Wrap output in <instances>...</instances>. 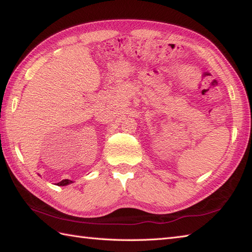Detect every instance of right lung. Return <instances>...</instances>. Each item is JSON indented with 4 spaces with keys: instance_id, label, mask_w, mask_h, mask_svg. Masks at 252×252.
<instances>
[{
    "instance_id": "1",
    "label": "right lung",
    "mask_w": 252,
    "mask_h": 252,
    "mask_svg": "<svg viewBox=\"0 0 252 252\" xmlns=\"http://www.w3.org/2000/svg\"><path fill=\"white\" fill-rule=\"evenodd\" d=\"M70 183H72V181H70V180H63V181L60 182V183H57V185L58 186H65V185H68Z\"/></svg>"
}]
</instances>
